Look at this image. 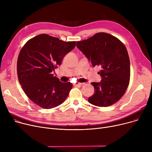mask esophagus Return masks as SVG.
<instances>
[{
    "mask_svg": "<svg viewBox=\"0 0 152 152\" xmlns=\"http://www.w3.org/2000/svg\"><path fill=\"white\" fill-rule=\"evenodd\" d=\"M83 84H84L83 83H77L75 84V86H83Z\"/></svg>",
    "mask_w": 152,
    "mask_h": 152,
    "instance_id": "obj_1",
    "label": "esophagus"
}]
</instances>
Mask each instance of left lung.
I'll return each instance as SVG.
<instances>
[{
  "mask_svg": "<svg viewBox=\"0 0 152 152\" xmlns=\"http://www.w3.org/2000/svg\"><path fill=\"white\" fill-rule=\"evenodd\" d=\"M76 46L91 61L101 68L100 83H92L95 92L88 101L105 107L114 104L126 92L130 80V60L124 44L116 37L99 33L77 42Z\"/></svg>",
  "mask_w": 152,
  "mask_h": 152,
  "instance_id": "left-lung-1",
  "label": "left lung"
}]
</instances>
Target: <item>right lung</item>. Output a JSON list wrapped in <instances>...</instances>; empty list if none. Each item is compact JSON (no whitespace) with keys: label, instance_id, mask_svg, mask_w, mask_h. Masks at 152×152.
I'll use <instances>...</instances> for the list:
<instances>
[{"label":"right lung","instance_id":"obj_1","mask_svg":"<svg viewBox=\"0 0 152 152\" xmlns=\"http://www.w3.org/2000/svg\"><path fill=\"white\" fill-rule=\"evenodd\" d=\"M75 45L76 41L65 42L41 34L22 47L17 60L18 81L28 97L37 105L44 109L55 108L68 96L73 84L60 81L52 72Z\"/></svg>","mask_w":152,"mask_h":152}]
</instances>
